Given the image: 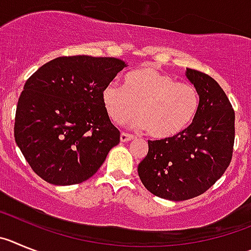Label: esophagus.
Returning a JSON list of instances; mask_svg holds the SVG:
<instances>
[{"mask_svg": "<svg viewBox=\"0 0 251 251\" xmlns=\"http://www.w3.org/2000/svg\"><path fill=\"white\" fill-rule=\"evenodd\" d=\"M134 135H131V134H127V132H121L120 135V140L123 142H126V141H130V140L134 139Z\"/></svg>", "mask_w": 251, "mask_h": 251, "instance_id": "esophagus-1", "label": "esophagus"}]
</instances>
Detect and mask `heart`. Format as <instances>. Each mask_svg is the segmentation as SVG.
Masks as SVG:
<instances>
[{"instance_id": "heart-1", "label": "heart", "mask_w": 251, "mask_h": 251, "mask_svg": "<svg viewBox=\"0 0 251 251\" xmlns=\"http://www.w3.org/2000/svg\"><path fill=\"white\" fill-rule=\"evenodd\" d=\"M102 101L110 119L116 124L134 120L157 139L180 134L194 121L200 107L199 90L189 82H177L152 67H140L124 77V86L109 83Z\"/></svg>"}]
</instances>
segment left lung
Returning a JSON list of instances; mask_svg holds the SVG:
<instances>
[{
    "instance_id": "8db88e82",
    "label": "left lung",
    "mask_w": 251,
    "mask_h": 251,
    "mask_svg": "<svg viewBox=\"0 0 251 251\" xmlns=\"http://www.w3.org/2000/svg\"><path fill=\"white\" fill-rule=\"evenodd\" d=\"M200 94L193 123L180 134L149 140V152L137 173L153 195L182 201L201 195L230 165L235 139V112L220 85L209 75L187 69Z\"/></svg>"
}]
</instances>
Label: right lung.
Listing matches in <instances>:
<instances>
[{
	"label": "right lung",
	"mask_w": 251,
	"mask_h": 251,
	"mask_svg": "<svg viewBox=\"0 0 251 251\" xmlns=\"http://www.w3.org/2000/svg\"><path fill=\"white\" fill-rule=\"evenodd\" d=\"M126 64L115 57L62 56L26 81L15 140L31 169L53 185L86 181L120 142L102 91Z\"/></svg>",
	"instance_id": "add662e5"
}]
</instances>
